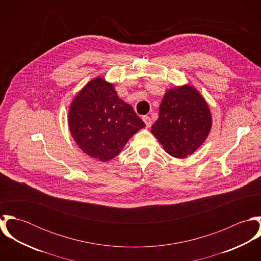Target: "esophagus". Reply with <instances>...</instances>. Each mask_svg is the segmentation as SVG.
<instances>
[{
	"label": "esophagus",
	"mask_w": 261,
	"mask_h": 261,
	"mask_svg": "<svg viewBox=\"0 0 261 261\" xmlns=\"http://www.w3.org/2000/svg\"><path fill=\"white\" fill-rule=\"evenodd\" d=\"M143 120H144V122L146 123L147 127H149V126L151 125V119L149 118V116H147V115L143 116Z\"/></svg>",
	"instance_id": "esophagus-1"
}]
</instances>
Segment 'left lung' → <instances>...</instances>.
<instances>
[{"label":"left lung","instance_id":"left-lung-1","mask_svg":"<svg viewBox=\"0 0 261 261\" xmlns=\"http://www.w3.org/2000/svg\"><path fill=\"white\" fill-rule=\"evenodd\" d=\"M211 127L212 115L205 98L193 85L184 84L166 91L150 132L166 152L185 159L203 145Z\"/></svg>","mask_w":261,"mask_h":261}]
</instances>
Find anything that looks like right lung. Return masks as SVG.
<instances>
[{"mask_svg": "<svg viewBox=\"0 0 261 261\" xmlns=\"http://www.w3.org/2000/svg\"><path fill=\"white\" fill-rule=\"evenodd\" d=\"M68 126L82 151L109 162L146 124L132 106L118 97L114 85L98 76L87 82L73 98Z\"/></svg>", "mask_w": 261, "mask_h": 261, "instance_id": "right-lung-1", "label": "right lung"}]
</instances>
